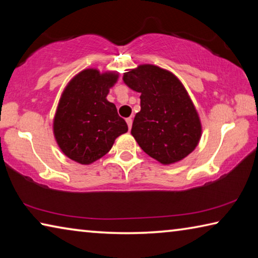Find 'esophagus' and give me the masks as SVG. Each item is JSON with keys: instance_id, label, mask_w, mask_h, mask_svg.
<instances>
[{"instance_id": "1", "label": "esophagus", "mask_w": 258, "mask_h": 258, "mask_svg": "<svg viewBox=\"0 0 258 258\" xmlns=\"http://www.w3.org/2000/svg\"><path fill=\"white\" fill-rule=\"evenodd\" d=\"M126 123H127V126H128V130L132 128V124H133V119L131 118V117H128V118H126Z\"/></svg>"}]
</instances>
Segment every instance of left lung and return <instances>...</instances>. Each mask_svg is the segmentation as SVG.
Segmentation results:
<instances>
[{
    "instance_id": "1",
    "label": "left lung",
    "mask_w": 258,
    "mask_h": 258,
    "mask_svg": "<svg viewBox=\"0 0 258 258\" xmlns=\"http://www.w3.org/2000/svg\"><path fill=\"white\" fill-rule=\"evenodd\" d=\"M123 81L141 93V110L131 131L141 149L163 165L190 155L200 141L203 126L182 82L167 69L149 63L127 69Z\"/></svg>"
}]
</instances>
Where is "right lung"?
I'll use <instances>...</instances> for the list:
<instances>
[{
	"label": "right lung",
	"mask_w": 258,
	"mask_h": 258,
	"mask_svg": "<svg viewBox=\"0 0 258 258\" xmlns=\"http://www.w3.org/2000/svg\"><path fill=\"white\" fill-rule=\"evenodd\" d=\"M118 77L117 72L86 68L64 87L53 118V135L69 159L91 165L109 152L119 135L127 132L126 121L107 100Z\"/></svg>",
	"instance_id": "right-lung-1"
}]
</instances>
